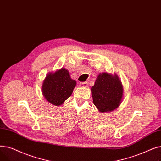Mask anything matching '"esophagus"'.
Wrapping results in <instances>:
<instances>
[{
	"label": "esophagus",
	"mask_w": 161,
	"mask_h": 161,
	"mask_svg": "<svg viewBox=\"0 0 161 161\" xmlns=\"http://www.w3.org/2000/svg\"><path fill=\"white\" fill-rule=\"evenodd\" d=\"M80 86L82 87H88V82H82L80 83Z\"/></svg>",
	"instance_id": "1"
}]
</instances>
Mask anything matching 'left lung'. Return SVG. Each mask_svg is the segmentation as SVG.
I'll list each match as a JSON object with an SVG mask.
<instances>
[{
    "mask_svg": "<svg viewBox=\"0 0 161 161\" xmlns=\"http://www.w3.org/2000/svg\"><path fill=\"white\" fill-rule=\"evenodd\" d=\"M91 92L94 105L102 113L116 109L123 96L122 85L116 73L99 74Z\"/></svg>",
    "mask_w": 161,
    "mask_h": 161,
    "instance_id": "8db88e82",
    "label": "left lung"
}]
</instances>
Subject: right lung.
I'll list each match as a JSON object with an SVG mask.
<instances>
[{"mask_svg":"<svg viewBox=\"0 0 161 161\" xmlns=\"http://www.w3.org/2000/svg\"><path fill=\"white\" fill-rule=\"evenodd\" d=\"M76 85L69 71L62 68L46 76L42 85V94L51 104L59 106L71 96Z\"/></svg>","mask_w":161,"mask_h":161,"instance_id":"1","label":"right lung"}]
</instances>
